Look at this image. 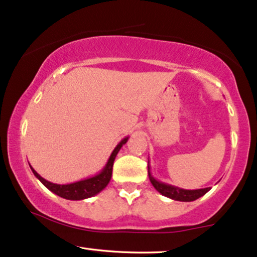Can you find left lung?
<instances>
[{"mask_svg":"<svg viewBox=\"0 0 257 257\" xmlns=\"http://www.w3.org/2000/svg\"><path fill=\"white\" fill-rule=\"evenodd\" d=\"M148 173H149V179L150 182L153 183L155 189L161 194L167 196V198L173 199V200L177 201H194L196 199H199L200 196L205 195L206 193L210 191V187L207 188H201V189H183L179 188V187L168 185V183L161 182L158 180L151 175L150 172V164H148Z\"/></svg>","mask_w":257,"mask_h":257,"instance_id":"obj_1","label":"left lung"}]
</instances>
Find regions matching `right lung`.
<instances>
[{
    "label": "right lung",
    "instance_id": "obj_1",
    "mask_svg": "<svg viewBox=\"0 0 257 257\" xmlns=\"http://www.w3.org/2000/svg\"><path fill=\"white\" fill-rule=\"evenodd\" d=\"M128 141V137H125L121 139V142L114 148V150L110 154V156L107 161L106 166L103 167V169L100 173H97L96 175L87 177V179L81 180V181L72 182V183H66V185H58V183H52L47 180L41 177L36 170L33 169L31 166L32 172H33L34 176L37 177L39 181L46 187L47 189H50L52 193H55L61 198L68 199V200H83V199L91 198V196L99 194L102 189L106 188V186L108 185L110 181V177H112V170H113V163L115 160L116 155H118L119 150L121 149L123 144H126V142Z\"/></svg>",
    "mask_w": 257,
    "mask_h": 257
}]
</instances>
